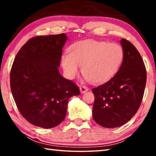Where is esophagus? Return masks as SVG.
Listing matches in <instances>:
<instances>
[{"mask_svg": "<svg viewBox=\"0 0 156 156\" xmlns=\"http://www.w3.org/2000/svg\"><path fill=\"white\" fill-rule=\"evenodd\" d=\"M80 93L83 94L86 93L87 91H88V88H87L86 86H85V85H81V86H80Z\"/></svg>", "mask_w": 156, "mask_h": 156, "instance_id": "1", "label": "esophagus"}]
</instances>
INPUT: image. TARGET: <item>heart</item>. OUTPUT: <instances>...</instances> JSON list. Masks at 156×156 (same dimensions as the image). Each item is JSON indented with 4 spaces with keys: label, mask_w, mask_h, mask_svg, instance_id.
<instances>
[{
    "label": "heart",
    "mask_w": 156,
    "mask_h": 156,
    "mask_svg": "<svg viewBox=\"0 0 156 156\" xmlns=\"http://www.w3.org/2000/svg\"><path fill=\"white\" fill-rule=\"evenodd\" d=\"M69 54L61 56L63 71L73 79L82 66V73L90 82L102 83L115 75L122 64L124 51L116 43L87 39L74 44L69 48Z\"/></svg>",
    "instance_id": "obj_1"
}]
</instances>
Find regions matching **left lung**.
Here are the masks:
<instances>
[{
  "label": "left lung",
  "instance_id": "obj_1",
  "mask_svg": "<svg viewBox=\"0 0 156 156\" xmlns=\"http://www.w3.org/2000/svg\"><path fill=\"white\" fill-rule=\"evenodd\" d=\"M120 42L124 57L119 71L107 83L92 90L93 119L106 128L121 126L135 115L146 83V70L139 52L126 39Z\"/></svg>",
  "mask_w": 156,
  "mask_h": 156
}]
</instances>
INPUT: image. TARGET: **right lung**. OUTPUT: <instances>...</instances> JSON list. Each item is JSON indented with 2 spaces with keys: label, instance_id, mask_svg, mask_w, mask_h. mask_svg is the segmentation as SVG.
<instances>
[{
  "label": "right lung",
  "instance_id": "right-lung-1",
  "mask_svg": "<svg viewBox=\"0 0 156 156\" xmlns=\"http://www.w3.org/2000/svg\"><path fill=\"white\" fill-rule=\"evenodd\" d=\"M64 33L38 36L24 44L13 61L10 88L22 116L41 128L58 126L66 117L68 101L80 95L73 81L59 73Z\"/></svg>",
  "mask_w": 156,
  "mask_h": 156
}]
</instances>
